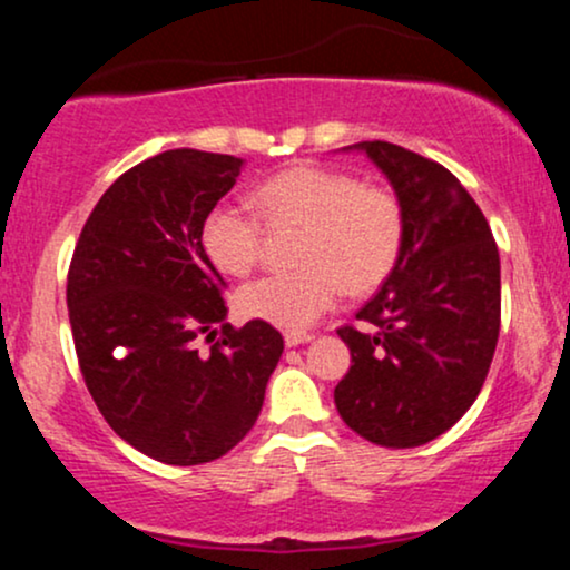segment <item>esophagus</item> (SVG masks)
I'll use <instances>...</instances> for the list:
<instances>
[{"label": "esophagus", "mask_w": 570, "mask_h": 570, "mask_svg": "<svg viewBox=\"0 0 570 570\" xmlns=\"http://www.w3.org/2000/svg\"><path fill=\"white\" fill-rule=\"evenodd\" d=\"M311 340H313L311 332H286V335H284V343L289 345V348H294V345L311 343Z\"/></svg>", "instance_id": "34e87169"}]
</instances>
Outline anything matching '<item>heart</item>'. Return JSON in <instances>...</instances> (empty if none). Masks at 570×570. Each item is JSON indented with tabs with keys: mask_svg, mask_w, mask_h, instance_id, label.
Wrapping results in <instances>:
<instances>
[{
	"mask_svg": "<svg viewBox=\"0 0 570 570\" xmlns=\"http://www.w3.org/2000/svg\"><path fill=\"white\" fill-rule=\"evenodd\" d=\"M257 206L273 225H305L294 273H273L238 294L240 313L299 332L337 305L345 286L370 292L394 271L404 240L402 203L391 189L358 185L343 171L294 166L259 185ZM203 248L227 276L259 257L263 219L244 203H217L203 219Z\"/></svg>",
	"mask_w": 570,
	"mask_h": 570,
	"instance_id": "obj_1",
	"label": "heart"
}]
</instances>
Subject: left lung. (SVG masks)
Instances as JSON below:
<instances>
[{"instance_id": "8db88e82", "label": "left lung", "mask_w": 570, "mask_h": 570, "mask_svg": "<svg viewBox=\"0 0 570 570\" xmlns=\"http://www.w3.org/2000/svg\"><path fill=\"white\" fill-rule=\"evenodd\" d=\"M402 203L394 271L343 326L351 370L340 417L383 448H417L455 426L485 383L501 326V259L485 214L440 163L389 141H358Z\"/></svg>"}]
</instances>
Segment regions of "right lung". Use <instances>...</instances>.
<instances>
[{"label":"right lung","mask_w":570,"mask_h":570,"mask_svg":"<svg viewBox=\"0 0 570 570\" xmlns=\"http://www.w3.org/2000/svg\"><path fill=\"white\" fill-rule=\"evenodd\" d=\"M244 160L168 149L115 181L85 222L67 305L77 358L104 421L139 453L198 466L257 423L284 337L227 324L225 281L203 248V219ZM223 335L198 354L200 334Z\"/></svg>","instance_id":"right-lung-1"}]
</instances>
